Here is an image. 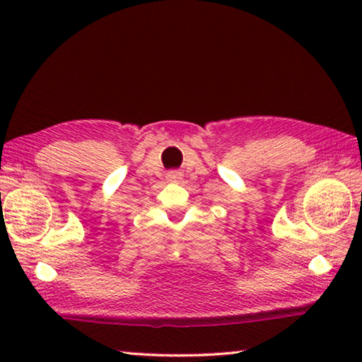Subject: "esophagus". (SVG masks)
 I'll return each instance as SVG.
<instances>
[{"mask_svg": "<svg viewBox=\"0 0 362 362\" xmlns=\"http://www.w3.org/2000/svg\"><path fill=\"white\" fill-rule=\"evenodd\" d=\"M168 177H170V181H180L182 180V175L180 171H171L170 175H168Z\"/></svg>", "mask_w": 362, "mask_h": 362, "instance_id": "esophagus-1", "label": "esophagus"}]
</instances>
